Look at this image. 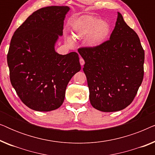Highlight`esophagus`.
Returning a JSON list of instances; mask_svg holds the SVG:
<instances>
[{
  "label": "esophagus",
  "mask_w": 155,
  "mask_h": 155,
  "mask_svg": "<svg viewBox=\"0 0 155 155\" xmlns=\"http://www.w3.org/2000/svg\"><path fill=\"white\" fill-rule=\"evenodd\" d=\"M80 65H84V59L83 58H80Z\"/></svg>",
  "instance_id": "obj_1"
}]
</instances>
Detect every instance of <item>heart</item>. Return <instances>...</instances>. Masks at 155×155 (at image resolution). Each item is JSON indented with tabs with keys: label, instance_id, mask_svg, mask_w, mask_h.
<instances>
[{
	"label": "heart",
	"instance_id": "heart-1",
	"mask_svg": "<svg viewBox=\"0 0 155 155\" xmlns=\"http://www.w3.org/2000/svg\"><path fill=\"white\" fill-rule=\"evenodd\" d=\"M72 31L75 38L87 37V42L90 46L100 45L107 39L111 31V26L107 21L100 20L92 15H83L72 25ZM69 44H73L71 37H67Z\"/></svg>",
	"mask_w": 155,
	"mask_h": 155
}]
</instances>
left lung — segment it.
I'll return each mask as SVG.
<instances>
[{
    "label": "left lung",
    "instance_id": "8db88e82",
    "mask_svg": "<svg viewBox=\"0 0 155 155\" xmlns=\"http://www.w3.org/2000/svg\"><path fill=\"white\" fill-rule=\"evenodd\" d=\"M78 52L84 61L83 71L94 109L118 111L130 105L141 85L145 52L138 36L118 12L109 40Z\"/></svg>",
    "mask_w": 155,
    "mask_h": 155
}]
</instances>
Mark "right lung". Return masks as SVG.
Returning <instances> with one entry per match:
<instances>
[{
	"label": "right lung",
	"instance_id": "obj_1",
	"mask_svg": "<svg viewBox=\"0 0 155 155\" xmlns=\"http://www.w3.org/2000/svg\"><path fill=\"white\" fill-rule=\"evenodd\" d=\"M68 6H49L34 12L16 29L7 56L10 79L27 107L50 111L62 105L72 77L81 69L76 52L55 51Z\"/></svg>",
	"mask_w": 155,
	"mask_h": 155
}]
</instances>
